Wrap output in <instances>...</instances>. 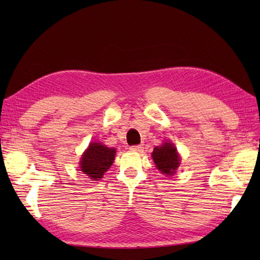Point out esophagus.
<instances>
[{"label":"esophagus","instance_id":"obj_1","mask_svg":"<svg viewBox=\"0 0 260 260\" xmlns=\"http://www.w3.org/2000/svg\"><path fill=\"white\" fill-rule=\"evenodd\" d=\"M129 150L133 151V152H141V151L143 150V145H134V146H131Z\"/></svg>","mask_w":260,"mask_h":260}]
</instances>
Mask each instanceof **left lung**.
I'll use <instances>...</instances> for the list:
<instances>
[{"label": "left lung", "instance_id": "left-lung-1", "mask_svg": "<svg viewBox=\"0 0 260 260\" xmlns=\"http://www.w3.org/2000/svg\"><path fill=\"white\" fill-rule=\"evenodd\" d=\"M152 157L156 168L167 175L173 174L180 165V156L172 143H164L162 146H156L152 153Z\"/></svg>", "mask_w": 260, "mask_h": 260}]
</instances>
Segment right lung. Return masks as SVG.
Returning <instances> with one entry per match:
<instances>
[{
	"label": "right lung",
	"mask_w": 260,
	"mask_h": 260,
	"mask_svg": "<svg viewBox=\"0 0 260 260\" xmlns=\"http://www.w3.org/2000/svg\"><path fill=\"white\" fill-rule=\"evenodd\" d=\"M115 153V148L91 143L81 157L80 169L89 179L98 181L113 164Z\"/></svg>",
	"instance_id": "right-lung-1"
}]
</instances>
